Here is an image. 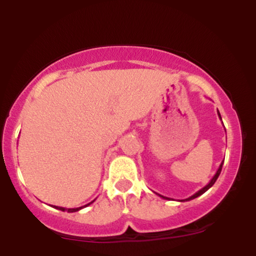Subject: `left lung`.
Instances as JSON below:
<instances>
[{"mask_svg":"<svg viewBox=\"0 0 256 256\" xmlns=\"http://www.w3.org/2000/svg\"><path fill=\"white\" fill-rule=\"evenodd\" d=\"M218 116H219L220 120H222V116H220V113H219V112H218ZM222 164H224V161H222V162L220 164V166H219L218 171H216V174H214V177H213L212 179H210V183H208L207 185H206V186L202 188L201 190H198V192H195V194H194V195H192V196H190V198H185V200H179V201H180V202H184V201H190V200H194V198H198V196H201L202 194H204L206 192H207L208 189H210V188H212L213 185H214V183H216V179H218L219 174H220V172H222ZM156 195H158V194H156ZM158 196H160V198H165V200H168V198H165V196H162V195H158Z\"/></svg>","mask_w":256,"mask_h":256,"instance_id":"obj_1","label":"left lung"}]
</instances>
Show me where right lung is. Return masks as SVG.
I'll list each match as a JSON object with an SVG mask.
<instances>
[{
  "label": "right lung",
  "instance_id": "1",
  "mask_svg": "<svg viewBox=\"0 0 256 256\" xmlns=\"http://www.w3.org/2000/svg\"><path fill=\"white\" fill-rule=\"evenodd\" d=\"M92 202H94V201H92ZM92 202H90V204H92ZM90 204H85V206H83V207H78V208H68V210H67V208H64V207H58V206H54V208H56V210H62V212H64V210H67V212L73 213V212H78V210H80L82 208L86 207V206H89Z\"/></svg>",
  "mask_w": 256,
  "mask_h": 256
}]
</instances>
